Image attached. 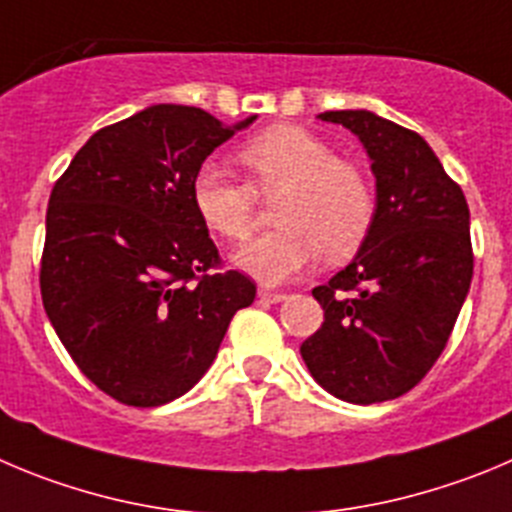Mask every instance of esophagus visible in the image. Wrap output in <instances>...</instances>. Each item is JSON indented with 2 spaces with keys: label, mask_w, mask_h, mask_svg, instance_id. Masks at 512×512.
Masks as SVG:
<instances>
[{
  "label": "esophagus",
  "mask_w": 512,
  "mask_h": 512,
  "mask_svg": "<svg viewBox=\"0 0 512 512\" xmlns=\"http://www.w3.org/2000/svg\"><path fill=\"white\" fill-rule=\"evenodd\" d=\"M257 295H260V300H267V303H283V300L288 298L285 293H275V290H267V288L257 290Z\"/></svg>",
  "instance_id": "1"
}]
</instances>
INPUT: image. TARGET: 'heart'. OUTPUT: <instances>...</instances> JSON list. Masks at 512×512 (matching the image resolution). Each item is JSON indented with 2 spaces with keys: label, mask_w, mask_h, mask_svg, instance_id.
I'll use <instances>...</instances> for the list:
<instances>
[{
  "label": "heart",
  "mask_w": 512,
  "mask_h": 512,
  "mask_svg": "<svg viewBox=\"0 0 512 512\" xmlns=\"http://www.w3.org/2000/svg\"><path fill=\"white\" fill-rule=\"evenodd\" d=\"M252 186L217 164H202L191 179V204L204 227L229 242L250 237L255 188L280 194L275 224L232 257L234 267L265 285H283L326 255L346 260L364 245L374 222V191L356 166L338 161L333 148L300 126H272L237 154Z\"/></svg>",
  "instance_id": "b5f03b06"
}]
</instances>
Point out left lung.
Returning a JSON list of instances; mask_svg holds the SVG:
<instances>
[{"mask_svg": "<svg viewBox=\"0 0 512 512\" xmlns=\"http://www.w3.org/2000/svg\"><path fill=\"white\" fill-rule=\"evenodd\" d=\"M366 148L374 222L356 257L313 290L323 326L300 356L328 394L376 404L407 394L447 346L472 280L470 209L419 133L371 111H326Z\"/></svg>", "mask_w": 512, "mask_h": 512, "instance_id": "1", "label": "left lung"}]
</instances>
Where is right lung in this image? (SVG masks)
Wrapping results in <instances>:
<instances>
[{"instance_id":"1","label":"right lung","mask_w":512,"mask_h":512,"mask_svg":"<svg viewBox=\"0 0 512 512\" xmlns=\"http://www.w3.org/2000/svg\"><path fill=\"white\" fill-rule=\"evenodd\" d=\"M224 126L194 105H148L88 138L57 179L45 219L40 288L78 369L128 407H161L197 384L232 315L255 300L191 204Z\"/></svg>"}]
</instances>
